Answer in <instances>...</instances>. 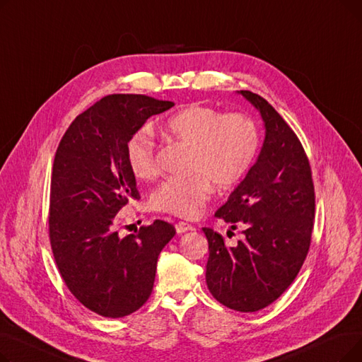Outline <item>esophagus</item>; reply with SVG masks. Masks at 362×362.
Here are the masks:
<instances>
[{
    "label": "esophagus",
    "instance_id": "1",
    "mask_svg": "<svg viewBox=\"0 0 362 362\" xmlns=\"http://www.w3.org/2000/svg\"><path fill=\"white\" fill-rule=\"evenodd\" d=\"M191 230H195V227H194L192 224L185 223V221L176 223V232H177L179 235H182V233H185V232H191Z\"/></svg>",
    "mask_w": 362,
    "mask_h": 362
}]
</instances>
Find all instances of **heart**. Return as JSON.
<instances>
[{
	"label": "heart",
	"mask_w": 362,
	"mask_h": 362,
	"mask_svg": "<svg viewBox=\"0 0 362 362\" xmlns=\"http://www.w3.org/2000/svg\"><path fill=\"white\" fill-rule=\"evenodd\" d=\"M163 135L189 148L186 177L164 180L151 195L154 210L182 218L198 217L210 201L214 187L227 191L251 170L261 146L255 120L243 112H229L192 104L171 116ZM133 176L154 179L158 173L157 145L152 133L139 130L126 148Z\"/></svg>",
	"instance_id": "obj_1"
}]
</instances>
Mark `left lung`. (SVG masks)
I'll list each match as a JSON object with an SVG mask.
<instances>
[{
    "mask_svg": "<svg viewBox=\"0 0 362 362\" xmlns=\"http://www.w3.org/2000/svg\"><path fill=\"white\" fill-rule=\"evenodd\" d=\"M261 114L265 138L259 156L229 199L216 211L245 226L243 239L227 246L204 227L210 257L205 280L224 307L255 313L273 303L298 276L314 227L311 167L295 132L259 95L238 90Z\"/></svg>",
    "mask_w": 362,
    "mask_h": 362,
    "instance_id": "1",
    "label": "left lung"
}]
</instances>
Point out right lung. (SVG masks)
I'll use <instances>...</instances> for the list:
<instances>
[{"mask_svg":"<svg viewBox=\"0 0 362 362\" xmlns=\"http://www.w3.org/2000/svg\"><path fill=\"white\" fill-rule=\"evenodd\" d=\"M175 105L135 93H114L79 114L55 152L49 191V240L69 291L103 317L139 310L154 288L158 255L176 235L156 220L124 238L116 216L138 199L129 168V139L154 114Z\"/></svg>","mask_w":362,"mask_h":362,"instance_id":"add662e5","label":"right lung"}]
</instances>
